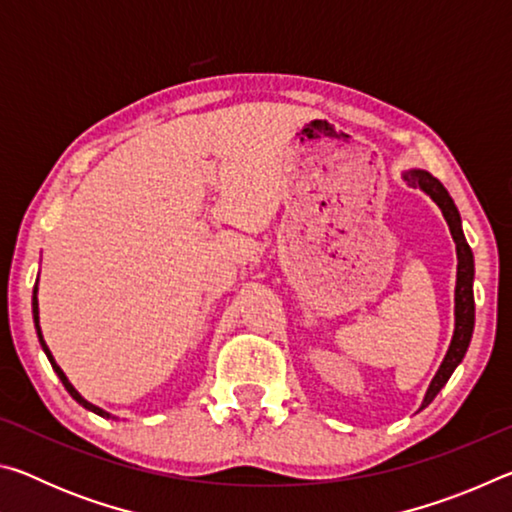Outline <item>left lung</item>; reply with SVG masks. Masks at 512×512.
Masks as SVG:
<instances>
[{"label": "left lung", "instance_id": "8db88e82", "mask_svg": "<svg viewBox=\"0 0 512 512\" xmlns=\"http://www.w3.org/2000/svg\"><path fill=\"white\" fill-rule=\"evenodd\" d=\"M402 180L409 187L420 189V192L427 194L433 203L438 205V210L443 212L445 221L449 225V232H452V239L456 244V289H454V334L452 341H449V348L443 363L436 375H433L431 384L424 393V400L420 409L429 406L433 397L440 393V388L447 384V379L452 377V372L458 368V363L463 361L467 348H470L472 332H474V255L472 248L467 244L463 235V223L461 214H458V207L454 205L452 196H449L447 189L443 187L438 178H433L429 171L424 169H406L402 171Z\"/></svg>", "mask_w": 512, "mask_h": 512}]
</instances>
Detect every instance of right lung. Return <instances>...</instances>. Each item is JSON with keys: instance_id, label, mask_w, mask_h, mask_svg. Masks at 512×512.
I'll return each instance as SVG.
<instances>
[{"instance_id": "add662e5", "label": "right lung", "mask_w": 512, "mask_h": 512, "mask_svg": "<svg viewBox=\"0 0 512 512\" xmlns=\"http://www.w3.org/2000/svg\"><path fill=\"white\" fill-rule=\"evenodd\" d=\"M31 309H33V323H36V332H38V341H40V345H42V350H45V354H47V359H49V363H51V368H54V372L56 375L60 377V381H63V386H65V391L74 397L76 402H79L83 409H88V411H92V413H97V415H101V418H112V420H117L115 415L112 413H108V411H103V409H99L97 404H92V402H88L85 400V397L76 391V388L72 386V381L67 379V375L63 370H60V366L56 363V359H54V354H51V350L47 348V343H45V336H42V329H40V309H38V280H36V287H33V298H31Z\"/></svg>"}]
</instances>
